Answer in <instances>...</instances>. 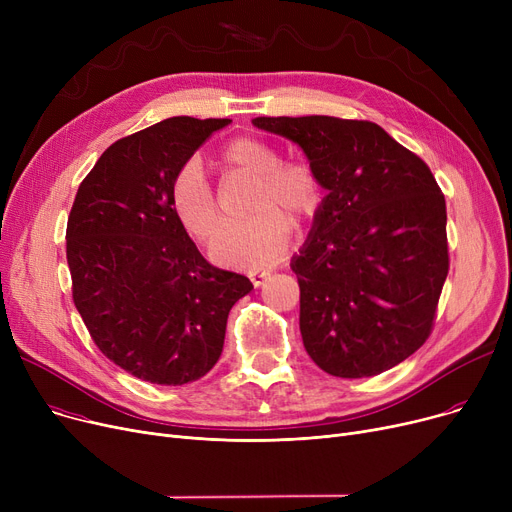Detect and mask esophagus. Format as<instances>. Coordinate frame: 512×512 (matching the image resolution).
<instances>
[{
  "label": "esophagus",
  "instance_id": "obj_1",
  "mask_svg": "<svg viewBox=\"0 0 512 512\" xmlns=\"http://www.w3.org/2000/svg\"><path fill=\"white\" fill-rule=\"evenodd\" d=\"M249 278H251L253 286H255V288H259L267 278H270V272H255V274H251Z\"/></svg>",
  "mask_w": 512,
  "mask_h": 512
}]
</instances>
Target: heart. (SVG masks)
<instances>
[{
  "instance_id": "obj_1",
  "label": "heart",
  "mask_w": 512,
  "mask_h": 512,
  "mask_svg": "<svg viewBox=\"0 0 512 512\" xmlns=\"http://www.w3.org/2000/svg\"><path fill=\"white\" fill-rule=\"evenodd\" d=\"M280 153L257 137H238L222 153V166L255 178L245 224L224 228L213 238L209 253L220 265L238 270H261L280 261L292 238V228L303 226L317 213L321 184L303 161H280ZM170 205L180 226L199 242H207L224 222L218 193L213 191L199 159H188L170 186Z\"/></svg>"
}]
</instances>
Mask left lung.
Returning <instances> with one entry per match:
<instances>
[{
  "label": "left lung",
  "mask_w": 512,
  "mask_h": 512,
  "mask_svg": "<svg viewBox=\"0 0 512 512\" xmlns=\"http://www.w3.org/2000/svg\"><path fill=\"white\" fill-rule=\"evenodd\" d=\"M297 143L328 195L290 267L301 336L336 378H369L432 334L448 276L446 201L425 161L367 120L255 118Z\"/></svg>",
  "instance_id": "left-lung-1"
}]
</instances>
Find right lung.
Segmentation results:
<instances>
[{
    "instance_id": "obj_1",
    "label": "right lung",
    "mask_w": 512,
    "mask_h": 512,
    "mask_svg": "<svg viewBox=\"0 0 512 512\" xmlns=\"http://www.w3.org/2000/svg\"><path fill=\"white\" fill-rule=\"evenodd\" d=\"M228 118H168L107 147L66 228L72 299L99 351L134 378L195 382L218 363L247 276L213 267L170 205L182 164Z\"/></svg>"
}]
</instances>
